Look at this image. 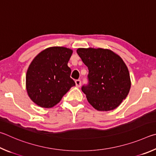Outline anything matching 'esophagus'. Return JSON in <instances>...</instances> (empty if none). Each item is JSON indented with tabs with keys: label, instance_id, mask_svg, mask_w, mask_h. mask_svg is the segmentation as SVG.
<instances>
[{
	"label": "esophagus",
	"instance_id": "obj_1",
	"mask_svg": "<svg viewBox=\"0 0 156 156\" xmlns=\"http://www.w3.org/2000/svg\"><path fill=\"white\" fill-rule=\"evenodd\" d=\"M75 84H76V86L77 87H80L81 85V80H76L75 81Z\"/></svg>",
	"mask_w": 156,
	"mask_h": 156
}]
</instances>
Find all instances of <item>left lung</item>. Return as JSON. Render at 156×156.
Masks as SVG:
<instances>
[{"label":"left lung","instance_id":"8db88e82","mask_svg":"<svg viewBox=\"0 0 156 156\" xmlns=\"http://www.w3.org/2000/svg\"><path fill=\"white\" fill-rule=\"evenodd\" d=\"M76 53L88 68V83L81 90L99 111L114 110L127 97L131 87L129 73L123 60L112 51L83 48Z\"/></svg>","mask_w":156,"mask_h":156}]
</instances>
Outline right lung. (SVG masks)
Instances as JSON below:
<instances>
[{
	"mask_svg": "<svg viewBox=\"0 0 156 156\" xmlns=\"http://www.w3.org/2000/svg\"><path fill=\"white\" fill-rule=\"evenodd\" d=\"M73 51L62 46L46 48L29 65L26 75L27 93L38 106L50 108L75 86L68 66Z\"/></svg>",
	"mask_w": 156,
	"mask_h": 156,
	"instance_id": "obj_1",
	"label": "right lung"
}]
</instances>
